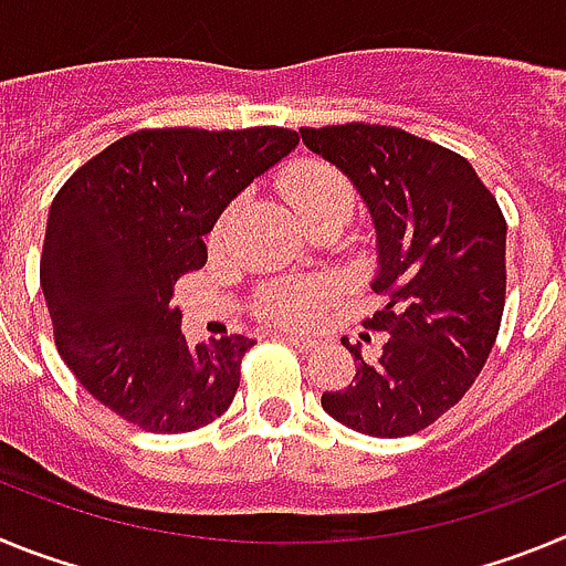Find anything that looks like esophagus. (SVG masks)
<instances>
[{
	"label": "esophagus",
	"mask_w": 566,
	"mask_h": 566,
	"mask_svg": "<svg viewBox=\"0 0 566 566\" xmlns=\"http://www.w3.org/2000/svg\"><path fill=\"white\" fill-rule=\"evenodd\" d=\"M280 339H286L289 345H292V348H297V352H303V354H314L319 348L317 343H314V339H308V337H300V334H277Z\"/></svg>",
	"instance_id": "esophagus-1"
}]
</instances>
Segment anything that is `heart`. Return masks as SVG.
Here are the masks:
<instances>
[{
  "instance_id": "b5f03b06",
  "label": "heart",
  "mask_w": 566,
  "mask_h": 566,
  "mask_svg": "<svg viewBox=\"0 0 566 566\" xmlns=\"http://www.w3.org/2000/svg\"><path fill=\"white\" fill-rule=\"evenodd\" d=\"M283 192L300 218L319 207H328V203H352V187L343 172L323 161L294 164L283 178ZM223 229H227V221H221L214 229V243L221 240ZM328 297H332V289L319 280H286V283H274L260 292L258 312L280 326H308L323 312Z\"/></svg>"
}]
</instances>
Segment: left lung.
<instances>
[{
	"mask_svg": "<svg viewBox=\"0 0 566 566\" xmlns=\"http://www.w3.org/2000/svg\"><path fill=\"white\" fill-rule=\"evenodd\" d=\"M300 135L371 209V289L385 300L363 319L385 334L382 352L365 359L359 345L343 343L357 374L343 391L323 394V411L368 437H411L451 411L488 363L507 292V221L468 158L442 144L365 122Z\"/></svg>",
	"mask_w": 566,
	"mask_h": 566,
	"instance_id": "left-lung-1",
	"label": "left lung"
}]
</instances>
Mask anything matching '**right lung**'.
<instances>
[{
    "mask_svg": "<svg viewBox=\"0 0 566 566\" xmlns=\"http://www.w3.org/2000/svg\"><path fill=\"white\" fill-rule=\"evenodd\" d=\"M297 142L286 127L138 129L59 189L39 280L59 354L109 411L187 433L232 405L254 339L192 348L169 300L175 280L207 263L203 234L227 203Z\"/></svg>",
    "mask_w": 566,
    "mask_h": 566,
    "instance_id": "1",
    "label": "right lung"
}]
</instances>
